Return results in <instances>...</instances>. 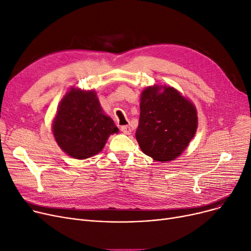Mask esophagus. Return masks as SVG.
Returning <instances> with one entry per match:
<instances>
[{"instance_id":"1","label":"esophagus","mask_w":251,"mask_h":251,"mask_svg":"<svg viewBox=\"0 0 251 251\" xmlns=\"http://www.w3.org/2000/svg\"><path fill=\"white\" fill-rule=\"evenodd\" d=\"M120 131H122L126 135H129L132 133V128L128 126H120Z\"/></svg>"}]
</instances>
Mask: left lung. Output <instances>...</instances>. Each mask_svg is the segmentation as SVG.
Masks as SVG:
<instances>
[{"label": "left lung", "mask_w": 251, "mask_h": 251, "mask_svg": "<svg viewBox=\"0 0 251 251\" xmlns=\"http://www.w3.org/2000/svg\"><path fill=\"white\" fill-rule=\"evenodd\" d=\"M198 127L195 105L171 86L146 87L140 99L136 139L142 151L156 162L181 154Z\"/></svg>", "instance_id": "1"}]
</instances>
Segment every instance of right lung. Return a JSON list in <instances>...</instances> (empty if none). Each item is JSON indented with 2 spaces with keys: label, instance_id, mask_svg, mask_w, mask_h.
<instances>
[{
  "label": "right lung",
  "instance_id": "add662e5",
  "mask_svg": "<svg viewBox=\"0 0 251 251\" xmlns=\"http://www.w3.org/2000/svg\"><path fill=\"white\" fill-rule=\"evenodd\" d=\"M52 132L63 151L85 159L102 151L109 136L117 134L118 127L104 113L95 91L72 87L57 107Z\"/></svg>",
  "mask_w": 251,
  "mask_h": 251
}]
</instances>
